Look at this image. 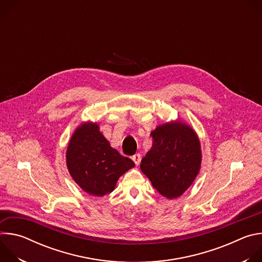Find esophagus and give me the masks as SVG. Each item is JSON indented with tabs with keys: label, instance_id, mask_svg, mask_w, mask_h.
Returning a JSON list of instances; mask_svg holds the SVG:
<instances>
[{
	"label": "esophagus",
	"instance_id": "esophagus-1",
	"mask_svg": "<svg viewBox=\"0 0 262 262\" xmlns=\"http://www.w3.org/2000/svg\"><path fill=\"white\" fill-rule=\"evenodd\" d=\"M133 161L135 162V164L138 166L140 163H141V159H142V157H141V155L140 154H136V155H134L133 156Z\"/></svg>",
	"mask_w": 262,
	"mask_h": 262
}]
</instances>
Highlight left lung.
I'll use <instances>...</instances> for the list:
<instances>
[{
    "mask_svg": "<svg viewBox=\"0 0 262 262\" xmlns=\"http://www.w3.org/2000/svg\"><path fill=\"white\" fill-rule=\"evenodd\" d=\"M151 137L152 147L142 159L140 168L161 195L177 198L199 173V139L189 125L179 121L158 126Z\"/></svg>",
    "mask_w": 262,
    "mask_h": 262,
    "instance_id": "1",
    "label": "left lung"
}]
</instances>
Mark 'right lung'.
Here are the masks:
<instances>
[{
    "instance_id": "right-lung-1",
    "label": "right lung",
    "mask_w": 262,
    "mask_h": 262,
    "mask_svg": "<svg viewBox=\"0 0 262 262\" xmlns=\"http://www.w3.org/2000/svg\"><path fill=\"white\" fill-rule=\"evenodd\" d=\"M66 162L73 180L88 194L102 197L113 192L118 178L135 163L112 148L95 123H85L72 135Z\"/></svg>"
}]
</instances>
